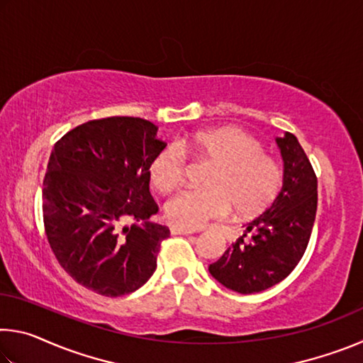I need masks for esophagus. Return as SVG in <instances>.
Listing matches in <instances>:
<instances>
[{"instance_id":"esophagus-1","label":"esophagus","mask_w":363,"mask_h":363,"mask_svg":"<svg viewBox=\"0 0 363 363\" xmlns=\"http://www.w3.org/2000/svg\"><path fill=\"white\" fill-rule=\"evenodd\" d=\"M169 230L173 235H190V233L195 232L192 229H186V227H179V225H173Z\"/></svg>"}]
</instances>
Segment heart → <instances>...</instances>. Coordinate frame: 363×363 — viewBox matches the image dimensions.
Here are the masks:
<instances>
[{"label":"heart","instance_id":"b5f03b06","mask_svg":"<svg viewBox=\"0 0 363 363\" xmlns=\"http://www.w3.org/2000/svg\"><path fill=\"white\" fill-rule=\"evenodd\" d=\"M183 152L213 163L205 190H184L174 195L164 213L169 223L199 229L213 219H223L233 208L237 216L262 213L279 194L280 171L262 153V147L235 126L214 128L184 138ZM186 160L177 147L168 145L155 153L149 167L152 186L167 194L184 181Z\"/></svg>","mask_w":363,"mask_h":363}]
</instances>
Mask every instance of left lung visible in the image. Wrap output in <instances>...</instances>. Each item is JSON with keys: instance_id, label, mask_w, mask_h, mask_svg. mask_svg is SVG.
Wrapping results in <instances>:
<instances>
[{"instance_id": "obj_1", "label": "left lung", "mask_w": 363, "mask_h": 363, "mask_svg": "<svg viewBox=\"0 0 363 363\" xmlns=\"http://www.w3.org/2000/svg\"><path fill=\"white\" fill-rule=\"evenodd\" d=\"M275 144L284 163L279 195L208 267L220 285L242 294L264 291L288 277L304 255L315 220L317 177L309 158L291 133L275 138Z\"/></svg>"}]
</instances>
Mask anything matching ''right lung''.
Listing matches in <instances>:
<instances>
[{
    "label": "right lung",
    "mask_w": 363,
    "mask_h": 363,
    "mask_svg": "<svg viewBox=\"0 0 363 363\" xmlns=\"http://www.w3.org/2000/svg\"><path fill=\"white\" fill-rule=\"evenodd\" d=\"M157 131L133 116L91 120L60 138L49 157L43 181L49 245L73 280L102 296L143 286L169 237L168 227L149 220L158 211L149 167L167 147Z\"/></svg>",
    "instance_id": "right-lung-1"
}]
</instances>
